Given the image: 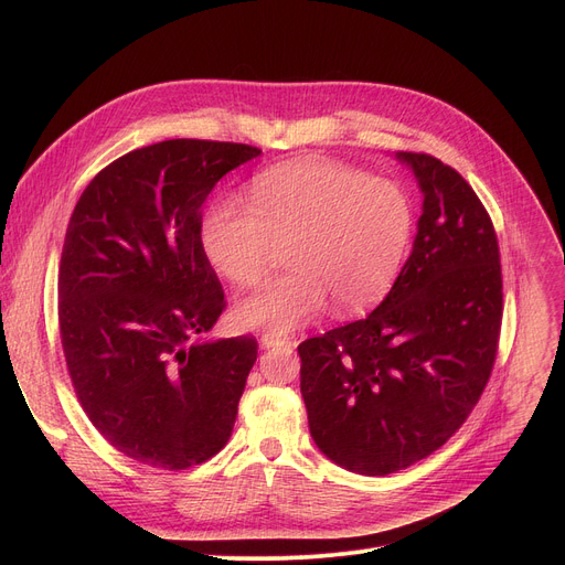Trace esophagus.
<instances>
[{
	"label": "esophagus",
	"instance_id": "1",
	"mask_svg": "<svg viewBox=\"0 0 565 565\" xmlns=\"http://www.w3.org/2000/svg\"><path fill=\"white\" fill-rule=\"evenodd\" d=\"M290 339L284 334H275V332H265L260 337V348H275V345H288Z\"/></svg>",
	"mask_w": 565,
	"mask_h": 565
}]
</instances>
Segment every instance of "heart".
<instances>
[{"mask_svg":"<svg viewBox=\"0 0 565 565\" xmlns=\"http://www.w3.org/2000/svg\"><path fill=\"white\" fill-rule=\"evenodd\" d=\"M249 201L220 196L199 226L203 256L235 286L260 284L286 245L292 270L237 302L243 328L288 334L330 300L352 316L394 286L414 231L398 183L334 160H295L258 173Z\"/></svg>","mask_w":565,"mask_h":565,"instance_id":"b5f03b06","label":"heart"}]
</instances>
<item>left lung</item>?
Returning <instances> with one entry per match:
<instances>
[{"mask_svg": "<svg viewBox=\"0 0 565 565\" xmlns=\"http://www.w3.org/2000/svg\"><path fill=\"white\" fill-rule=\"evenodd\" d=\"M424 211L409 258L366 318L298 345L316 447L364 477L437 451L479 403L501 328L492 220L465 178L426 153H396Z\"/></svg>", "mask_w": 565, "mask_h": 565, "instance_id": "8db88e82", "label": "left lung"}]
</instances>
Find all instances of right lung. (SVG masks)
<instances>
[{
    "label": "right lung",
    "instance_id": "right-lung-1",
    "mask_svg": "<svg viewBox=\"0 0 565 565\" xmlns=\"http://www.w3.org/2000/svg\"><path fill=\"white\" fill-rule=\"evenodd\" d=\"M260 151L169 139L107 164L82 192L58 263V330L86 417L162 469L213 458L256 362L252 337L205 341L224 302L203 256V201Z\"/></svg>",
    "mask_w": 565,
    "mask_h": 565
}]
</instances>
